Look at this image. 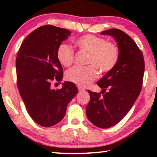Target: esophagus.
Instances as JSON below:
<instances>
[{
  "label": "esophagus",
  "instance_id": "1",
  "mask_svg": "<svg viewBox=\"0 0 157 157\" xmlns=\"http://www.w3.org/2000/svg\"><path fill=\"white\" fill-rule=\"evenodd\" d=\"M78 89L79 91H86L85 88H83V87H81V86L78 87Z\"/></svg>",
  "mask_w": 157,
  "mask_h": 157
}]
</instances>
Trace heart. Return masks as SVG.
I'll list each match as a JSON object with an SVG mask.
<instances>
[{"label": "heart", "instance_id": "obj_1", "mask_svg": "<svg viewBox=\"0 0 157 157\" xmlns=\"http://www.w3.org/2000/svg\"><path fill=\"white\" fill-rule=\"evenodd\" d=\"M75 44L81 51L88 53L86 64H90L85 67L74 66L66 72V79L78 86L90 84L98 77L96 68L101 73H106L113 69L119 61L117 46L102 38L87 34L77 38ZM56 56L62 66L68 67L74 61V52L69 45L62 43L58 47Z\"/></svg>", "mask_w": 157, "mask_h": 157}]
</instances>
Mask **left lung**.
I'll return each mask as SVG.
<instances>
[{
	"instance_id": "left-lung-1",
	"label": "left lung",
	"mask_w": 157,
	"mask_h": 157,
	"mask_svg": "<svg viewBox=\"0 0 157 157\" xmlns=\"http://www.w3.org/2000/svg\"><path fill=\"white\" fill-rule=\"evenodd\" d=\"M101 34L112 36L117 41L119 61L97 81L102 96L88 90L91 98L86 116L94 125L107 128L119 123L136 101L142 87L145 66L141 51L124 31L111 29Z\"/></svg>"
}]
</instances>
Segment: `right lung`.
<instances>
[{
	"label": "right lung",
	"mask_w": 157,
	"mask_h": 157,
	"mask_svg": "<svg viewBox=\"0 0 157 157\" xmlns=\"http://www.w3.org/2000/svg\"><path fill=\"white\" fill-rule=\"evenodd\" d=\"M67 29L43 25L31 32L16 58L17 84L30 117L44 127L63 119L68 103L78 93L74 83L65 81L61 89H51V81L63 78L57 48L71 35Z\"/></svg>",
	"instance_id": "obj_1"
}]
</instances>
